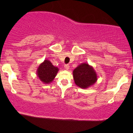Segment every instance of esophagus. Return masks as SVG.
Segmentation results:
<instances>
[{"instance_id": "esophagus-1", "label": "esophagus", "mask_w": 133, "mask_h": 133, "mask_svg": "<svg viewBox=\"0 0 133 133\" xmlns=\"http://www.w3.org/2000/svg\"><path fill=\"white\" fill-rule=\"evenodd\" d=\"M64 68L65 70H68L69 69V64H65L64 65Z\"/></svg>"}]
</instances>
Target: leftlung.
<instances>
[{
    "mask_svg": "<svg viewBox=\"0 0 133 133\" xmlns=\"http://www.w3.org/2000/svg\"><path fill=\"white\" fill-rule=\"evenodd\" d=\"M76 85L82 89H88L97 80V73L92 66L87 63H82L72 72Z\"/></svg>",
    "mask_w": 133,
    "mask_h": 133,
    "instance_id": "left-lung-1",
    "label": "left lung"
}]
</instances>
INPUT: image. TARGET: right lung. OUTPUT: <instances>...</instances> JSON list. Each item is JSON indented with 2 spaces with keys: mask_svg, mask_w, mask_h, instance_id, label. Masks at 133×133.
<instances>
[{
  "mask_svg": "<svg viewBox=\"0 0 133 133\" xmlns=\"http://www.w3.org/2000/svg\"><path fill=\"white\" fill-rule=\"evenodd\" d=\"M58 71L59 68L54 66L49 60L45 59L39 65L36 74L41 82L44 84H49L53 81Z\"/></svg>",
  "mask_w": 133,
  "mask_h": 133,
  "instance_id": "1",
  "label": "right lung"
}]
</instances>
